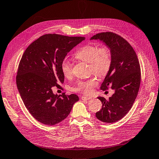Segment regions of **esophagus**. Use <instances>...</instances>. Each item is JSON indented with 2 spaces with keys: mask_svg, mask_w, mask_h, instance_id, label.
Returning a JSON list of instances; mask_svg holds the SVG:
<instances>
[{
  "mask_svg": "<svg viewBox=\"0 0 159 159\" xmlns=\"http://www.w3.org/2000/svg\"><path fill=\"white\" fill-rule=\"evenodd\" d=\"M81 99L82 100H89L91 99V97H81Z\"/></svg>",
  "mask_w": 159,
  "mask_h": 159,
  "instance_id": "obj_1",
  "label": "esophagus"
}]
</instances>
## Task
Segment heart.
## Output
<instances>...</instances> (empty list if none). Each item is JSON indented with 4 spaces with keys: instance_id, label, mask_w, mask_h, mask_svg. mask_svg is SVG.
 <instances>
[{
    "instance_id": "obj_1",
    "label": "heart",
    "mask_w": 159,
    "mask_h": 159,
    "mask_svg": "<svg viewBox=\"0 0 159 159\" xmlns=\"http://www.w3.org/2000/svg\"><path fill=\"white\" fill-rule=\"evenodd\" d=\"M74 57L83 62L89 63V70L100 78H103L109 73L112 64V57L110 49L106 46L98 47L96 45H86L81 47L74 54ZM62 74L65 78L72 75V65L67 59L62 60L61 65ZM97 84L95 77L86 80H80L72 90L85 94L91 93L93 88Z\"/></svg>"
}]
</instances>
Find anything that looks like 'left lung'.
Listing matches in <instances>:
<instances>
[{"instance_id": "left-lung-1", "label": "left lung", "mask_w": 159, "mask_h": 159, "mask_svg": "<svg viewBox=\"0 0 159 159\" xmlns=\"http://www.w3.org/2000/svg\"><path fill=\"white\" fill-rule=\"evenodd\" d=\"M91 39L103 41L110 49L111 67L100 89L106 91L111 87L115 90L108 100L98 97L102 106L96 117L104 123L116 122L129 111L136 98L141 81L140 65L134 49L120 36L106 32L94 35Z\"/></svg>"}]
</instances>
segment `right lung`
I'll return each instance as SVG.
<instances>
[{"label": "right lung", "instance_id": "obj_1", "mask_svg": "<svg viewBox=\"0 0 159 159\" xmlns=\"http://www.w3.org/2000/svg\"><path fill=\"white\" fill-rule=\"evenodd\" d=\"M85 37L44 34L30 43L19 64L16 84L23 103L33 117L44 125L64 120L79 100L72 94L58 96L52 88L63 84L61 65L67 53Z\"/></svg>", "mask_w": 159, "mask_h": 159}]
</instances>
